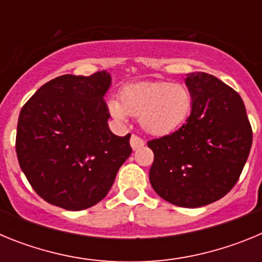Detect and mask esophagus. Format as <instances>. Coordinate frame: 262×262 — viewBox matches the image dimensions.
I'll use <instances>...</instances> for the list:
<instances>
[{
    "mask_svg": "<svg viewBox=\"0 0 262 262\" xmlns=\"http://www.w3.org/2000/svg\"><path fill=\"white\" fill-rule=\"evenodd\" d=\"M129 144H131L134 151H136V149H139V148H142L143 145L145 144V142L142 138H139L138 135H133L131 136V139H129Z\"/></svg>",
    "mask_w": 262,
    "mask_h": 262,
    "instance_id": "esophagus-1",
    "label": "esophagus"
}]
</instances>
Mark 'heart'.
<instances>
[{
	"label": "heart",
	"instance_id": "1",
	"mask_svg": "<svg viewBox=\"0 0 262 262\" xmlns=\"http://www.w3.org/2000/svg\"><path fill=\"white\" fill-rule=\"evenodd\" d=\"M193 108V94L181 82L149 81L124 86L120 101H108L110 114L119 122H126L128 115L139 117V123L145 133L164 136L177 131L186 122Z\"/></svg>",
	"mask_w": 262,
	"mask_h": 262
}]
</instances>
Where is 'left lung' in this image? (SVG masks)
Listing matches in <instances>:
<instances>
[{
	"label": "left lung",
	"instance_id": "1",
	"mask_svg": "<svg viewBox=\"0 0 262 262\" xmlns=\"http://www.w3.org/2000/svg\"><path fill=\"white\" fill-rule=\"evenodd\" d=\"M193 108L177 131L154 139L149 181L163 200L201 207L235 186L252 147V127L237 92L215 76L195 72L185 80Z\"/></svg>",
	"mask_w": 262,
	"mask_h": 262
}]
</instances>
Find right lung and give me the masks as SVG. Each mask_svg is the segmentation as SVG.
<instances>
[{
  "mask_svg": "<svg viewBox=\"0 0 262 262\" xmlns=\"http://www.w3.org/2000/svg\"><path fill=\"white\" fill-rule=\"evenodd\" d=\"M106 71L48 81L20 110L15 151L27 181L46 202L69 211L102 201L133 149L108 128Z\"/></svg>",
  "mask_w": 262,
  "mask_h": 262,
  "instance_id": "obj_1",
  "label": "right lung"
}]
</instances>
